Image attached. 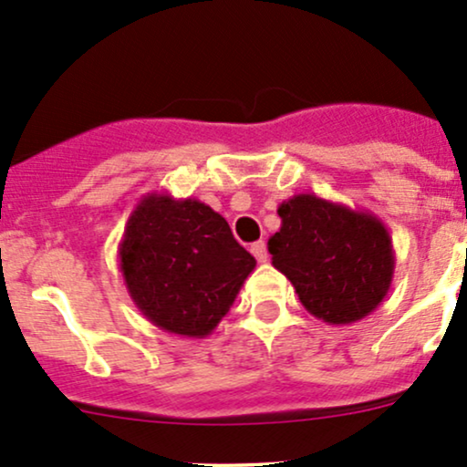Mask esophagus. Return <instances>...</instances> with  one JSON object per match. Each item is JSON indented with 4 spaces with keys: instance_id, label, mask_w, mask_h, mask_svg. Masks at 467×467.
<instances>
[{
    "instance_id": "obj_1",
    "label": "esophagus",
    "mask_w": 467,
    "mask_h": 467,
    "mask_svg": "<svg viewBox=\"0 0 467 467\" xmlns=\"http://www.w3.org/2000/svg\"><path fill=\"white\" fill-rule=\"evenodd\" d=\"M251 254L255 255V260H258V262H266V258H269V254H266V243H265V240H258V243L251 244Z\"/></svg>"
}]
</instances>
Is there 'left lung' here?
I'll list each match as a JSON object with an SVG mask.
<instances>
[{
  "instance_id": "left-lung-1",
  "label": "left lung",
  "mask_w": 467,
  "mask_h": 467,
  "mask_svg": "<svg viewBox=\"0 0 467 467\" xmlns=\"http://www.w3.org/2000/svg\"><path fill=\"white\" fill-rule=\"evenodd\" d=\"M271 265L291 280L302 306L327 324H353L389 296L392 238L375 213L297 193L277 207Z\"/></svg>"
}]
</instances>
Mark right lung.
<instances>
[{"instance_id":"obj_1","label":"right lung","mask_w":467,"mask_h":467,"mask_svg":"<svg viewBox=\"0 0 467 467\" xmlns=\"http://www.w3.org/2000/svg\"><path fill=\"white\" fill-rule=\"evenodd\" d=\"M119 269L136 308L154 327L207 337L229 313L255 258L205 202L151 192L130 213Z\"/></svg>"}]
</instances>
